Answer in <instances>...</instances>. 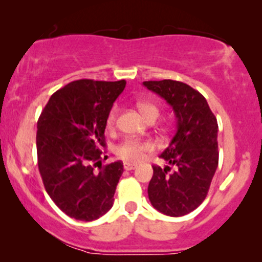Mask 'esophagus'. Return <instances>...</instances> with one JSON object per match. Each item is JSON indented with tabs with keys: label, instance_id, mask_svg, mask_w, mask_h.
I'll return each mask as SVG.
<instances>
[{
	"label": "esophagus",
	"instance_id": "1",
	"mask_svg": "<svg viewBox=\"0 0 262 262\" xmlns=\"http://www.w3.org/2000/svg\"><path fill=\"white\" fill-rule=\"evenodd\" d=\"M135 167H137V165L132 164V162H124V169L127 171H130V170H134Z\"/></svg>",
	"mask_w": 262,
	"mask_h": 262
}]
</instances>
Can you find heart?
Instances as JSON below:
<instances>
[{"label": "heart", "instance_id": "obj_1", "mask_svg": "<svg viewBox=\"0 0 262 262\" xmlns=\"http://www.w3.org/2000/svg\"><path fill=\"white\" fill-rule=\"evenodd\" d=\"M138 108L143 116L145 117L146 119L150 118V117H156L158 118L159 113H160V108H159L156 104L150 103V102H138ZM117 107H113L112 110L110 111L107 116V127L112 128L116 123L117 119ZM154 149L151 143L149 141H143L138 139H128L125 140L124 143L122 144L121 146H118L117 149V155L122 159V160H125L128 162H139L144 160L146 156V152L151 151Z\"/></svg>", "mask_w": 262, "mask_h": 262}]
</instances>
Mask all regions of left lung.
Here are the masks:
<instances>
[{"instance_id": "left-lung-1", "label": "left lung", "mask_w": 262, "mask_h": 262, "mask_svg": "<svg viewBox=\"0 0 262 262\" xmlns=\"http://www.w3.org/2000/svg\"><path fill=\"white\" fill-rule=\"evenodd\" d=\"M143 85L172 107L176 133L160 158L170 166H152L148 194L155 209L170 217L194 210L207 197L218 167V123L207 100L186 83L173 80L145 81Z\"/></svg>"}]
</instances>
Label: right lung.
<instances>
[{
    "instance_id": "add662e5",
    "label": "right lung",
    "mask_w": 262,
    "mask_h": 262,
    "mask_svg": "<svg viewBox=\"0 0 262 262\" xmlns=\"http://www.w3.org/2000/svg\"><path fill=\"white\" fill-rule=\"evenodd\" d=\"M125 80H77L53 93L38 119V167L48 194L69 217L91 222L112 208L123 173L106 159L107 116ZM98 166V171L94 167Z\"/></svg>"
}]
</instances>
